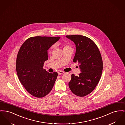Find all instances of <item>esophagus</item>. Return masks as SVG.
Masks as SVG:
<instances>
[{
  "mask_svg": "<svg viewBox=\"0 0 125 125\" xmlns=\"http://www.w3.org/2000/svg\"><path fill=\"white\" fill-rule=\"evenodd\" d=\"M64 73V72H63V71H59L58 72V74L59 75H60V74H62V73Z\"/></svg>",
  "mask_w": 125,
  "mask_h": 125,
  "instance_id": "esophagus-1",
  "label": "esophagus"
}]
</instances>
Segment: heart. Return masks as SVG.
I'll list each match as a JSON object with an SVG mask.
<instances>
[{
    "label": "heart",
    "instance_id": "1",
    "mask_svg": "<svg viewBox=\"0 0 125 125\" xmlns=\"http://www.w3.org/2000/svg\"><path fill=\"white\" fill-rule=\"evenodd\" d=\"M69 48H71V47L70 46V45H67V44H65L63 46V49H69Z\"/></svg>",
    "mask_w": 125,
    "mask_h": 125
}]
</instances>
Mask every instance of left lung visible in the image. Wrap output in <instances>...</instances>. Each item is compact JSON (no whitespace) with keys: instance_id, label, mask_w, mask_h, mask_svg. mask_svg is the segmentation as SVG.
I'll use <instances>...</instances> for the list:
<instances>
[{"instance_id":"1","label":"left lung","mask_w":125,"mask_h":125,"mask_svg":"<svg viewBox=\"0 0 125 125\" xmlns=\"http://www.w3.org/2000/svg\"><path fill=\"white\" fill-rule=\"evenodd\" d=\"M75 45L73 62L78 63L81 73L71 75L68 85L76 95L83 97L96 87L101 77L103 69L102 56L95 43L90 38L79 35H66Z\"/></svg>"}]
</instances>
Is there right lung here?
<instances>
[{
	"mask_svg": "<svg viewBox=\"0 0 125 125\" xmlns=\"http://www.w3.org/2000/svg\"><path fill=\"white\" fill-rule=\"evenodd\" d=\"M60 37H31L21 46L16 58L18 77L26 91L37 98H42L52 91L58 73L43 69L48 59V50Z\"/></svg>",
	"mask_w": 125,
	"mask_h": 125,
	"instance_id": "add662e5",
	"label": "right lung"
}]
</instances>
